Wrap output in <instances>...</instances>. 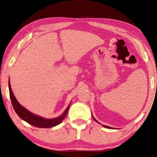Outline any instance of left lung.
<instances>
[{"label": "left lung", "mask_w": 157, "mask_h": 157, "mask_svg": "<svg viewBox=\"0 0 157 157\" xmlns=\"http://www.w3.org/2000/svg\"><path fill=\"white\" fill-rule=\"evenodd\" d=\"M92 117H93V118H94V120L95 121V122H97V123H98V122L96 121V120H95V119L94 118V116H92ZM103 127H105V128H108V129H111V127H109V126H106V125H103Z\"/></svg>", "instance_id": "obj_1"}]
</instances>
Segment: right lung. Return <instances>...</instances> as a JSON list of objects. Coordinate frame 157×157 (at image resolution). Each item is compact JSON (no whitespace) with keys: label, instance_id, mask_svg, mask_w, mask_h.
Segmentation results:
<instances>
[{"label":"right lung","instance_id":"right-lung-1","mask_svg":"<svg viewBox=\"0 0 157 157\" xmlns=\"http://www.w3.org/2000/svg\"><path fill=\"white\" fill-rule=\"evenodd\" d=\"M9 90H10V99H11V102L13 106V108L15 111V112L17 113V115L22 119V120L27 122L30 124L36 127H40V128H50V127H55L57 125V124H60L62 123V121L64 119L66 116V114L68 113L69 107L66 108L64 112H63L60 116L57 117L55 118L52 119H46L42 118V117L35 115L30 111L26 109L23 106H21L19 102H18L17 100L16 99L14 94L12 91L11 85H10V82L9 81Z\"/></svg>","mask_w":157,"mask_h":157}]
</instances>
